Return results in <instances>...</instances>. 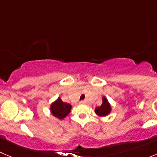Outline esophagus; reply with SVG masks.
<instances>
[{
    "instance_id": "1",
    "label": "esophagus",
    "mask_w": 157,
    "mask_h": 157,
    "mask_svg": "<svg viewBox=\"0 0 157 157\" xmlns=\"http://www.w3.org/2000/svg\"><path fill=\"white\" fill-rule=\"evenodd\" d=\"M80 103H81V104H85V101H82V102H80Z\"/></svg>"
}]
</instances>
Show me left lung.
<instances>
[{"instance_id":"obj_1","label":"left lung","mask_w":157,"mask_h":157,"mask_svg":"<svg viewBox=\"0 0 157 157\" xmlns=\"http://www.w3.org/2000/svg\"><path fill=\"white\" fill-rule=\"evenodd\" d=\"M111 105L105 96L102 98V104L100 106H97L95 109V112L99 116H106L111 113Z\"/></svg>"}]
</instances>
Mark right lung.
Masks as SVG:
<instances>
[{"label": "right lung", "instance_id": "right-lung-1", "mask_svg": "<svg viewBox=\"0 0 157 157\" xmlns=\"http://www.w3.org/2000/svg\"><path fill=\"white\" fill-rule=\"evenodd\" d=\"M71 105L66 102H62L60 98H58L56 101L51 105L50 110L52 114L55 117L59 119H63L69 114L71 111Z\"/></svg>", "mask_w": 157, "mask_h": 157}]
</instances>
